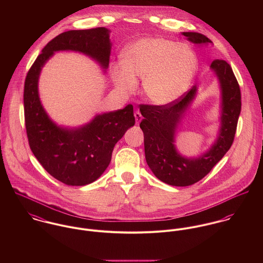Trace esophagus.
<instances>
[{
  "instance_id": "obj_1",
  "label": "esophagus",
  "mask_w": 263,
  "mask_h": 263,
  "mask_svg": "<svg viewBox=\"0 0 263 263\" xmlns=\"http://www.w3.org/2000/svg\"><path fill=\"white\" fill-rule=\"evenodd\" d=\"M134 115H135V118H136V123H137V124H139V123L142 121V119H143L142 114L139 112V111H136Z\"/></svg>"
}]
</instances>
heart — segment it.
<instances>
[{"instance_id":"obj_1","label":"heart","mask_w":263,"mask_h":263,"mask_svg":"<svg viewBox=\"0 0 263 263\" xmlns=\"http://www.w3.org/2000/svg\"><path fill=\"white\" fill-rule=\"evenodd\" d=\"M121 65L111 69L117 90L125 95L136 92L137 79H143V92L152 104L167 106L187 91L197 61L184 43L168 38H141L126 46L120 54Z\"/></svg>"}]
</instances>
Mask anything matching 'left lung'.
Returning <instances> with one entry per match:
<instances>
[{
	"label": "left lung",
	"instance_id": "8db88e82",
	"mask_svg": "<svg viewBox=\"0 0 263 263\" xmlns=\"http://www.w3.org/2000/svg\"><path fill=\"white\" fill-rule=\"evenodd\" d=\"M188 41L196 45L213 43L197 32H181ZM211 70L217 76L221 90L220 127L214 144L198 157L187 158L175 146L176 132L191 103L195 99L194 85L176 102L167 106L141 105L144 116L140 127L144 133L146 161L154 175L164 183L173 186H188L202 179L231 148L241 111V93L231 66L223 60H215Z\"/></svg>",
	"mask_w": 263,
	"mask_h": 263
}]
</instances>
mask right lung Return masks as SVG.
Here are the masks:
<instances>
[{"label": "right lung", "mask_w": 263, "mask_h": 263, "mask_svg": "<svg viewBox=\"0 0 263 263\" xmlns=\"http://www.w3.org/2000/svg\"><path fill=\"white\" fill-rule=\"evenodd\" d=\"M105 27L70 30L50 40L30 68L24 84V115L30 149L42 167L59 181L83 186L97 180L111 161L113 148L135 125L134 107L96 114L78 127L57 124L43 108L38 80L43 66L57 51H76L94 60L104 73L111 42Z\"/></svg>", "instance_id": "add662e5"}]
</instances>
